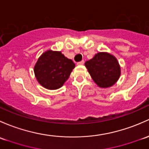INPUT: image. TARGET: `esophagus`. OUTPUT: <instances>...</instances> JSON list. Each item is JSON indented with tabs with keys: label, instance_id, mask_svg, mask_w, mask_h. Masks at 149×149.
Wrapping results in <instances>:
<instances>
[{
	"label": "esophagus",
	"instance_id": "esophagus-1",
	"mask_svg": "<svg viewBox=\"0 0 149 149\" xmlns=\"http://www.w3.org/2000/svg\"><path fill=\"white\" fill-rule=\"evenodd\" d=\"M84 61H81L77 63L78 65H84Z\"/></svg>",
	"mask_w": 149,
	"mask_h": 149
}]
</instances>
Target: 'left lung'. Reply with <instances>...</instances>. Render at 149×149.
I'll use <instances>...</instances> for the list:
<instances>
[{
  "instance_id": "left-lung-1",
  "label": "left lung",
  "mask_w": 149,
  "mask_h": 149,
  "mask_svg": "<svg viewBox=\"0 0 149 149\" xmlns=\"http://www.w3.org/2000/svg\"><path fill=\"white\" fill-rule=\"evenodd\" d=\"M89 74L98 87H111L119 79L120 66L116 58L107 52H99L85 63Z\"/></svg>"
}]
</instances>
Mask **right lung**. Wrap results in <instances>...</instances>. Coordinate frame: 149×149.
Segmentation results:
<instances>
[{"label":"right lung","mask_w":149,"mask_h":149,"mask_svg":"<svg viewBox=\"0 0 149 149\" xmlns=\"http://www.w3.org/2000/svg\"><path fill=\"white\" fill-rule=\"evenodd\" d=\"M74 68L73 61L61 51L48 50L38 58L33 70L38 82L42 86L48 90H56L68 80Z\"/></svg>","instance_id":"add662e5"}]
</instances>
